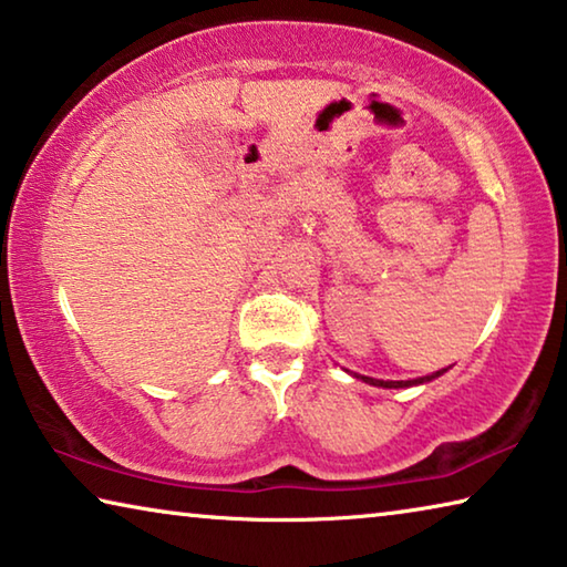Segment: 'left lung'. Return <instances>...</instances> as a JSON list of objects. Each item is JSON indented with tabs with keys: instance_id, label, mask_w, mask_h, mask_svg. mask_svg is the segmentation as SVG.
<instances>
[{
	"instance_id": "1",
	"label": "left lung",
	"mask_w": 567,
	"mask_h": 567,
	"mask_svg": "<svg viewBox=\"0 0 567 567\" xmlns=\"http://www.w3.org/2000/svg\"><path fill=\"white\" fill-rule=\"evenodd\" d=\"M444 371L447 369H440V371H434V374H430V377H422V379H410V382H384V379H371V377H361V374H354L357 379H364L367 384H374V386H386V389H399V386H412V384H424V382H432L434 377H440V374H444Z\"/></svg>"
}]
</instances>
